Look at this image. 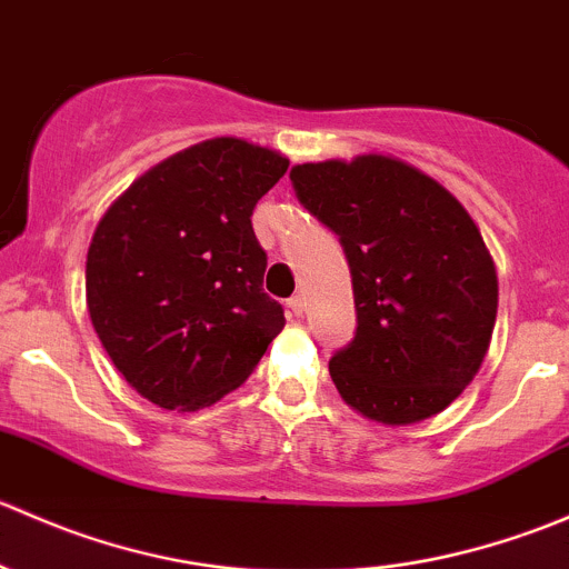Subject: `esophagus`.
<instances>
[{
	"label": "esophagus",
	"instance_id": "esophagus-1",
	"mask_svg": "<svg viewBox=\"0 0 569 569\" xmlns=\"http://www.w3.org/2000/svg\"><path fill=\"white\" fill-rule=\"evenodd\" d=\"M286 308H289L291 317H302V311H306V300H302V297L297 295V297H291L289 302H286Z\"/></svg>",
	"mask_w": 569,
	"mask_h": 569
}]
</instances>
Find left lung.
Segmentation results:
<instances>
[{
  "label": "left lung",
  "instance_id": "1",
  "mask_svg": "<svg viewBox=\"0 0 569 569\" xmlns=\"http://www.w3.org/2000/svg\"><path fill=\"white\" fill-rule=\"evenodd\" d=\"M289 178L352 272L358 327L330 358L341 399L388 427L438 416L496 327V263L476 222L435 178L382 153L297 164Z\"/></svg>",
  "mask_w": 569,
  "mask_h": 569
}]
</instances>
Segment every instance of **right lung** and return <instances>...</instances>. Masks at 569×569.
Segmentation results:
<instances>
[{
    "instance_id": "1",
    "label": "right lung",
    "mask_w": 569,
    "mask_h": 569,
    "mask_svg": "<svg viewBox=\"0 0 569 569\" xmlns=\"http://www.w3.org/2000/svg\"><path fill=\"white\" fill-rule=\"evenodd\" d=\"M289 170L272 148L214 137L142 173L96 226L88 311L114 369L164 410L242 386L283 308L261 289L252 209Z\"/></svg>"
}]
</instances>
